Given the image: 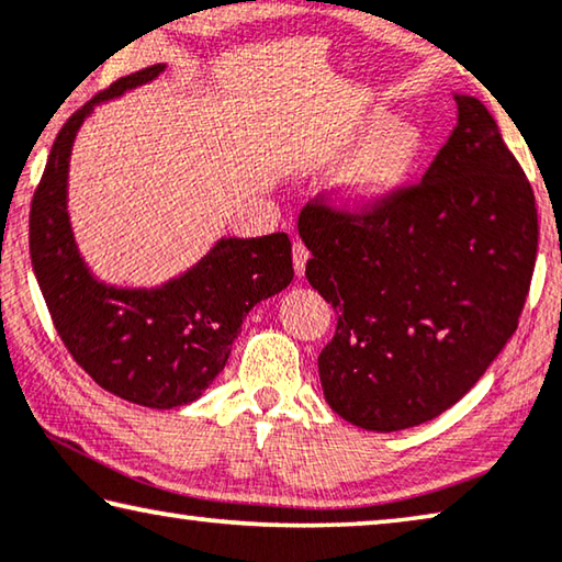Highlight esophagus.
<instances>
[{
    "label": "esophagus",
    "instance_id": "obj_1",
    "mask_svg": "<svg viewBox=\"0 0 562 562\" xmlns=\"http://www.w3.org/2000/svg\"><path fill=\"white\" fill-rule=\"evenodd\" d=\"M310 260V249L300 243V239H295V245H292V262H295V272L297 278L302 272H305V265Z\"/></svg>",
    "mask_w": 562,
    "mask_h": 562
}]
</instances>
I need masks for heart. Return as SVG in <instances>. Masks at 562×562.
Returning a JSON list of instances; mask_svg holds the SVG:
<instances>
[{"label": "heart", "mask_w": 562, "mask_h": 562, "mask_svg": "<svg viewBox=\"0 0 562 562\" xmlns=\"http://www.w3.org/2000/svg\"><path fill=\"white\" fill-rule=\"evenodd\" d=\"M360 147L337 177V194L345 210L372 212L390 202L409 182L423 159V135L409 122H393L385 110L370 112L352 135Z\"/></svg>", "instance_id": "b5f03b06"}]
</instances>
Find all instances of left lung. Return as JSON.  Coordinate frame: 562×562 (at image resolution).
<instances>
[{"label":"left lung","instance_id":"8db88e82","mask_svg":"<svg viewBox=\"0 0 562 562\" xmlns=\"http://www.w3.org/2000/svg\"><path fill=\"white\" fill-rule=\"evenodd\" d=\"M456 102L420 182L362 215L323 194L300 212L305 274L337 313L319 382L362 430H405L456 405L518 329L530 290L536 194L485 104Z\"/></svg>","mask_w":562,"mask_h":562}]
</instances>
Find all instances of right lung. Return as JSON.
<instances>
[{"instance_id":"1","label":"right lung","mask_w":562,"mask_h":562,"mask_svg":"<svg viewBox=\"0 0 562 562\" xmlns=\"http://www.w3.org/2000/svg\"><path fill=\"white\" fill-rule=\"evenodd\" d=\"M165 72L153 65L110 85L65 122L52 145L30 212V255L61 342L106 393L169 409L198 400L233 350L257 302L292 282L284 233L222 237L202 260L159 288H114L89 272L67 215L69 155L94 104Z\"/></svg>"}]
</instances>
